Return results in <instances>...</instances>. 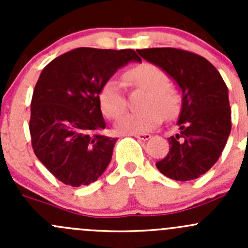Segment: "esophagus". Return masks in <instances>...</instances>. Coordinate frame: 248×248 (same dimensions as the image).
<instances>
[{
    "label": "esophagus",
    "instance_id": "34e87169",
    "mask_svg": "<svg viewBox=\"0 0 248 248\" xmlns=\"http://www.w3.org/2000/svg\"><path fill=\"white\" fill-rule=\"evenodd\" d=\"M133 137H136L137 139L139 140H149L150 138H151V134L149 133H141V134H132Z\"/></svg>",
    "mask_w": 248,
    "mask_h": 248
}]
</instances>
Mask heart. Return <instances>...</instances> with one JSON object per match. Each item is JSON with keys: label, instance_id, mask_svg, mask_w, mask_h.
Returning a JSON list of instances; mask_svg holds the SVG:
<instances>
[{"label": "heart", "instance_id": "obj_1", "mask_svg": "<svg viewBox=\"0 0 248 248\" xmlns=\"http://www.w3.org/2000/svg\"><path fill=\"white\" fill-rule=\"evenodd\" d=\"M127 81L134 87L147 91L142 107L138 112H124L117 119L116 131L121 134H141L151 131L163 121V114L172 117L180 108V96L169 86V76L164 69L150 62L137 64L124 72ZM102 112L109 119H115L126 109L127 102L121 84L108 79L98 92Z\"/></svg>", "mask_w": 248, "mask_h": 248}]
</instances>
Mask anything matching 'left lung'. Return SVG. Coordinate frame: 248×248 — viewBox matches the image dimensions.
Segmentation results:
<instances>
[{
  "instance_id": "obj_1",
  "label": "left lung",
  "mask_w": 248,
  "mask_h": 248,
  "mask_svg": "<svg viewBox=\"0 0 248 248\" xmlns=\"http://www.w3.org/2000/svg\"><path fill=\"white\" fill-rule=\"evenodd\" d=\"M142 59L167 72L182 90L179 132L168 138L169 152L157 169L176 181H189L211 169L232 129L228 89L211 62L176 47L137 50Z\"/></svg>"
}]
</instances>
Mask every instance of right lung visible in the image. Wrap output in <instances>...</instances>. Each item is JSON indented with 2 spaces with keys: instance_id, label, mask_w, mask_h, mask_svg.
<instances>
[{
  "instance_id": "1",
  "label": "right lung",
  "mask_w": 248,
  "mask_h": 248,
  "mask_svg": "<svg viewBox=\"0 0 248 248\" xmlns=\"http://www.w3.org/2000/svg\"><path fill=\"white\" fill-rule=\"evenodd\" d=\"M129 61H141L132 49L78 47L42 71L31 101L32 149L62 184L87 186L110 163L117 139L103 133L98 92Z\"/></svg>"
}]
</instances>
